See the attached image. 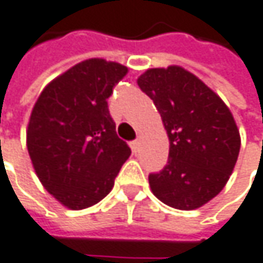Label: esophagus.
Returning a JSON list of instances; mask_svg holds the SVG:
<instances>
[{"label":"esophagus","instance_id":"1","mask_svg":"<svg viewBox=\"0 0 263 263\" xmlns=\"http://www.w3.org/2000/svg\"><path fill=\"white\" fill-rule=\"evenodd\" d=\"M138 146H140V141L138 140H135V141H132L131 143V148H132V152L135 153L137 150H138Z\"/></svg>","mask_w":263,"mask_h":263}]
</instances>
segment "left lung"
Wrapping results in <instances>:
<instances>
[{
	"instance_id": "obj_1",
	"label": "left lung",
	"mask_w": 263,
	"mask_h": 263,
	"mask_svg": "<svg viewBox=\"0 0 263 263\" xmlns=\"http://www.w3.org/2000/svg\"><path fill=\"white\" fill-rule=\"evenodd\" d=\"M137 83L153 100L170 140L168 162L148 184L163 204L195 210L228 183L241 146L234 116L220 97L187 70L150 68Z\"/></svg>"
}]
</instances>
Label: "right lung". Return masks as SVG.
<instances>
[{"label": "right lung", "mask_w": 263, "mask_h": 263, "mask_svg": "<svg viewBox=\"0 0 263 263\" xmlns=\"http://www.w3.org/2000/svg\"><path fill=\"white\" fill-rule=\"evenodd\" d=\"M122 64L86 59L43 89L29 117L26 147L35 174L54 199L83 210L105 198L129 158L107 100L126 76Z\"/></svg>", "instance_id": "1"}]
</instances>
